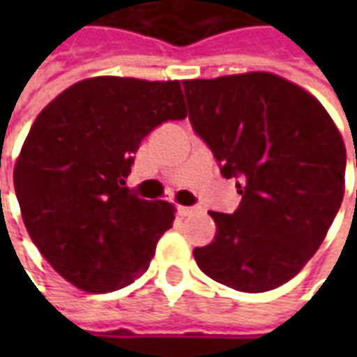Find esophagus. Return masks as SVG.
Returning a JSON list of instances; mask_svg holds the SVG:
<instances>
[{
  "label": "esophagus",
  "instance_id": "1",
  "mask_svg": "<svg viewBox=\"0 0 357 357\" xmlns=\"http://www.w3.org/2000/svg\"><path fill=\"white\" fill-rule=\"evenodd\" d=\"M195 212H197L195 206H179V214H181V216H191Z\"/></svg>",
  "mask_w": 357,
  "mask_h": 357
}]
</instances>
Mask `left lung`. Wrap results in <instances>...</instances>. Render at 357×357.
Returning <instances> with one entry per match:
<instances>
[{
	"mask_svg": "<svg viewBox=\"0 0 357 357\" xmlns=\"http://www.w3.org/2000/svg\"><path fill=\"white\" fill-rule=\"evenodd\" d=\"M189 120L239 178V208L210 212L216 239L193 250L199 268L235 291L266 292L304 268L344 197L346 147L306 89L271 73L183 80ZM357 166V153H356Z\"/></svg>",
	"mask_w": 357,
	"mask_h": 357,
	"instance_id": "left-lung-1",
	"label": "left lung"
}]
</instances>
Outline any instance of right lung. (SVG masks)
<instances>
[{
    "instance_id": "right-lung-1",
    "label": "right lung",
    "mask_w": 357,
    "mask_h": 357,
    "mask_svg": "<svg viewBox=\"0 0 357 357\" xmlns=\"http://www.w3.org/2000/svg\"><path fill=\"white\" fill-rule=\"evenodd\" d=\"M187 116L179 80L95 76L38 114L15 162L22 222L51 268L82 291L122 289L145 273L176 218L128 191L141 139Z\"/></svg>"
}]
</instances>
